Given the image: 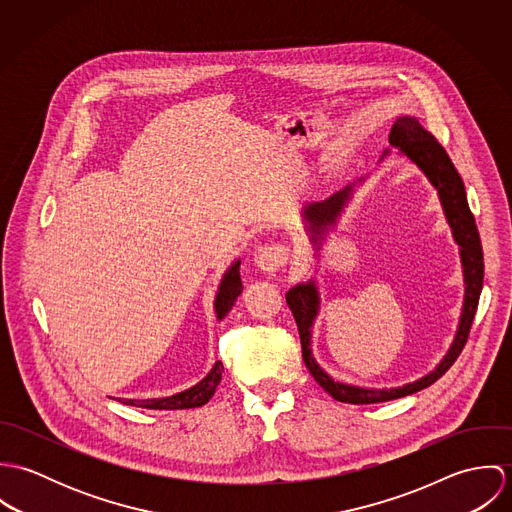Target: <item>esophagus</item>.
Here are the masks:
<instances>
[{"mask_svg":"<svg viewBox=\"0 0 512 512\" xmlns=\"http://www.w3.org/2000/svg\"><path fill=\"white\" fill-rule=\"evenodd\" d=\"M288 260V248L282 244H262L254 252V262L262 272H276Z\"/></svg>","mask_w":512,"mask_h":512,"instance_id":"esophagus-1","label":"esophagus"}]
</instances>
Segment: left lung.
I'll return each instance as SVG.
<instances>
[{"instance_id":"1","label":"left lung","mask_w":512,"mask_h":512,"mask_svg":"<svg viewBox=\"0 0 512 512\" xmlns=\"http://www.w3.org/2000/svg\"><path fill=\"white\" fill-rule=\"evenodd\" d=\"M388 144L396 147L402 155H406L432 183V187L438 191L439 203L443 209L445 220L451 228V236L455 244L459 246V258H461V268H463V284H465V295H463V309L457 325V333L453 337V343L445 357L439 361V365L428 372L426 376L394 386V388H365V386H355L347 382L333 380L331 374H327L319 363L313 357L311 351V327L313 321L319 313V290L315 286V280H309L305 284L293 286L290 292L286 293V301L292 309L297 329H299V339H301V353H303V363L309 368L311 376L319 382V386L329 392L335 400L347 402V404H376V402H388L396 398L410 396L414 392H420L428 386H432L438 378H441L447 368L455 363L459 353L463 351L469 329L479 305V295L483 290V248H481V238L477 232V224L469 211L467 205V195H465V185L453 167L447 151L439 146L438 140L418 122L414 116H398L390 136ZM390 153V147L384 149L382 157ZM361 179L359 183H363ZM355 185H347L343 191L331 195L329 199L321 203H311L303 209V219H305V228L309 232V240L313 248L319 252L321 250V240L325 238V232L337 224V219L345 211Z\"/></svg>"}]
</instances>
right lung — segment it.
<instances>
[{"mask_svg": "<svg viewBox=\"0 0 512 512\" xmlns=\"http://www.w3.org/2000/svg\"><path fill=\"white\" fill-rule=\"evenodd\" d=\"M242 280H240V260H234L230 264V268L224 272L222 280L219 284V292L215 297V313L217 319L222 321L226 317V313L232 309L236 297L242 293ZM224 366L220 361L215 363L211 368V372L197 382L195 386L177 392L173 396H165V398H149V400H134V398H118L122 404L128 406H138V408H147V410H185V408H199L203 404H207L217 386H219L220 378H222Z\"/></svg>", "mask_w": 512, "mask_h": 512, "instance_id": "obj_1", "label": "right lung"}]
</instances>
